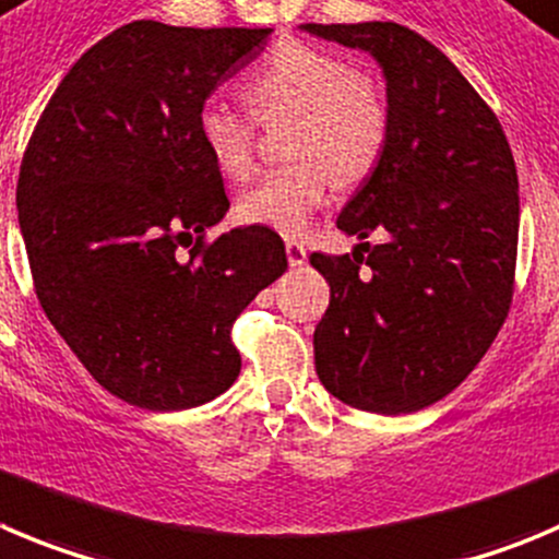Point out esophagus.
I'll list each match as a JSON object with an SVG mask.
<instances>
[{
    "label": "esophagus",
    "mask_w": 559,
    "mask_h": 559,
    "mask_svg": "<svg viewBox=\"0 0 559 559\" xmlns=\"http://www.w3.org/2000/svg\"><path fill=\"white\" fill-rule=\"evenodd\" d=\"M306 245L297 242V239H286V259H289V267H300L306 264Z\"/></svg>",
    "instance_id": "34e87169"
}]
</instances>
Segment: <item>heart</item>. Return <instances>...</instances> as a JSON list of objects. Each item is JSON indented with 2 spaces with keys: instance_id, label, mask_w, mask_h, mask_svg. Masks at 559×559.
Masks as SVG:
<instances>
[{
  "instance_id": "b5f03b06",
  "label": "heart",
  "mask_w": 559,
  "mask_h": 559,
  "mask_svg": "<svg viewBox=\"0 0 559 559\" xmlns=\"http://www.w3.org/2000/svg\"><path fill=\"white\" fill-rule=\"evenodd\" d=\"M242 91L255 118L215 98L198 109V140L212 165L231 181L248 179L255 165V121L284 118H292L286 156L295 159L242 192L237 212L248 226L297 237L328 201L331 176L344 187L358 185L383 159L391 134L385 93L336 51L286 40L250 71Z\"/></svg>"
}]
</instances>
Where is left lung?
Segmentation results:
<instances>
[{
  "mask_svg": "<svg viewBox=\"0 0 559 559\" xmlns=\"http://www.w3.org/2000/svg\"><path fill=\"white\" fill-rule=\"evenodd\" d=\"M383 66L391 134L336 226L383 245L311 253L331 284L314 364L333 397L414 414L468 378L508 320L519 174L502 123L430 40L394 21L306 24ZM368 255L364 257L362 253Z\"/></svg>",
  "mask_w": 559,
  "mask_h": 559,
  "instance_id": "left-lung-1",
  "label": "left lung"
}]
</instances>
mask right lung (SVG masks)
Segmentation results:
<instances>
[{
  "label": "right lung",
  "instance_id": "1",
  "mask_svg": "<svg viewBox=\"0 0 559 559\" xmlns=\"http://www.w3.org/2000/svg\"><path fill=\"white\" fill-rule=\"evenodd\" d=\"M267 35L123 24L71 66L29 134L15 203L35 295L82 367L138 408L221 397L242 367L234 320L286 270L273 228L206 237L228 195L195 129Z\"/></svg>",
  "mask_w": 559,
  "mask_h": 559
}]
</instances>
